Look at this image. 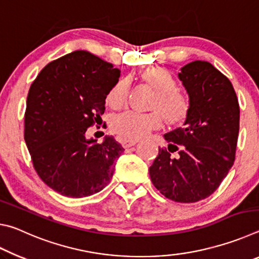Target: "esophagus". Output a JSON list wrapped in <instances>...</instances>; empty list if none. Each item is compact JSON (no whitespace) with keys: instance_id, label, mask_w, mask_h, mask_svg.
<instances>
[{"instance_id":"esophagus-1","label":"esophagus","mask_w":259,"mask_h":259,"mask_svg":"<svg viewBox=\"0 0 259 259\" xmlns=\"http://www.w3.org/2000/svg\"><path fill=\"white\" fill-rule=\"evenodd\" d=\"M138 143V139H126V140H123V147L124 148H129V147H131V146H134V145H136V144Z\"/></svg>"}]
</instances>
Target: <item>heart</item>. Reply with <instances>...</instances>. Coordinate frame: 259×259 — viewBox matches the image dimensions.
Wrapping results in <instances>:
<instances>
[{
  "mask_svg": "<svg viewBox=\"0 0 259 259\" xmlns=\"http://www.w3.org/2000/svg\"><path fill=\"white\" fill-rule=\"evenodd\" d=\"M140 77L155 90L151 107L160 111L166 122L177 123L185 119L190 111V102L182 91L176 89L177 83L171 73L162 67H151L140 72ZM128 93L129 81L120 78L108 90L106 102L111 107L119 108L125 103ZM160 125L161 116L156 111L148 113L125 111L117 114L112 120L114 134L124 140L143 137Z\"/></svg>",
  "mask_w": 259,
  "mask_h": 259,
  "instance_id": "heart-1",
  "label": "heart"
}]
</instances>
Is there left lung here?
<instances>
[{
	"label": "left lung",
	"instance_id": "1",
	"mask_svg": "<svg viewBox=\"0 0 259 259\" xmlns=\"http://www.w3.org/2000/svg\"><path fill=\"white\" fill-rule=\"evenodd\" d=\"M181 71L190 111L183 126L163 136L169 145L159 150L150 177L165 198L193 203L211 195L234 163L240 107L231 81L208 61Z\"/></svg>",
	"mask_w": 259,
	"mask_h": 259
}]
</instances>
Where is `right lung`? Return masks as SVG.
<instances>
[{
  "label": "right lung",
  "mask_w": 259,
  "mask_h": 259,
  "mask_svg": "<svg viewBox=\"0 0 259 259\" xmlns=\"http://www.w3.org/2000/svg\"><path fill=\"white\" fill-rule=\"evenodd\" d=\"M121 71L84 50L51 61L29 88L25 142L35 171L68 198L98 193L111 182L124 148L113 136L102 144L87 130L102 120L105 100Z\"/></svg>",
  "instance_id": "obj_1"
}]
</instances>
